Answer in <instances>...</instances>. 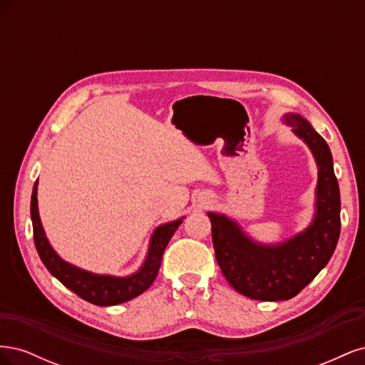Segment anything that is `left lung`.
Here are the masks:
<instances>
[{"label":"left lung","instance_id":"left-lung-1","mask_svg":"<svg viewBox=\"0 0 365 365\" xmlns=\"http://www.w3.org/2000/svg\"><path fill=\"white\" fill-rule=\"evenodd\" d=\"M284 120L311 148L319 168L312 225L282 245L263 247L225 216L208 213L220 271L237 292L262 302L289 300L302 292L332 257L341 231L339 187L327 143L303 117Z\"/></svg>","mask_w":365,"mask_h":365}]
</instances>
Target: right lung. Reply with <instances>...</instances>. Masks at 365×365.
Wrapping results in <instances>:
<instances>
[{
    "mask_svg": "<svg viewBox=\"0 0 365 365\" xmlns=\"http://www.w3.org/2000/svg\"><path fill=\"white\" fill-rule=\"evenodd\" d=\"M36 185L33 187L31 202H30V215L33 222V239L35 247L39 254L42 263L46 268L54 275L65 288H68L74 294L79 295L83 300L90 302L97 306H114L118 303H125L130 298H134L145 292L149 286L157 279V274L161 267L163 254L168 247L170 237L182 222V219L173 220L170 224L161 225L155 230V233L150 240L149 254L146 257L143 268L130 277L118 279L111 275H96L91 272L82 271L73 264L63 262L56 252L50 247L48 240L43 235V230L38 215V200H36Z\"/></svg>",
    "mask_w": 365,
    "mask_h": 365,
    "instance_id": "obj_1",
    "label": "right lung"
}]
</instances>
